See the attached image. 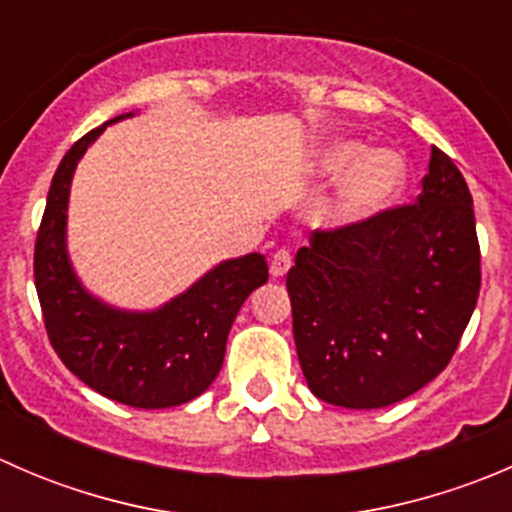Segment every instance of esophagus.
Segmentation results:
<instances>
[{
	"mask_svg": "<svg viewBox=\"0 0 512 512\" xmlns=\"http://www.w3.org/2000/svg\"><path fill=\"white\" fill-rule=\"evenodd\" d=\"M289 267H292V252H289L287 247H280V250H277L275 255H272L270 272L275 277H282V275H287Z\"/></svg>",
	"mask_w": 512,
	"mask_h": 512,
	"instance_id": "1",
	"label": "esophagus"
}]
</instances>
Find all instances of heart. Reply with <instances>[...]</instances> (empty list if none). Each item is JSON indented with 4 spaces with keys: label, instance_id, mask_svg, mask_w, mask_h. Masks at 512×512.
I'll use <instances>...</instances> for the list:
<instances>
[{
    "label": "heart",
    "instance_id": "b5f03b06",
    "mask_svg": "<svg viewBox=\"0 0 512 512\" xmlns=\"http://www.w3.org/2000/svg\"><path fill=\"white\" fill-rule=\"evenodd\" d=\"M366 146L354 141H342L329 146L319 158V173L337 180L349 173L339 195V218L361 220L374 215L391 203L406 180L404 158L391 151L371 153L366 159Z\"/></svg>",
    "mask_w": 512,
    "mask_h": 512
}]
</instances>
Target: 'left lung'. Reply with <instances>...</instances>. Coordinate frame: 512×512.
Returning a JSON list of instances; mask_svg holds the SVG:
<instances>
[{"label": "left lung", "instance_id": "1", "mask_svg": "<svg viewBox=\"0 0 512 512\" xmlns=\"http://www.w3.org/2000/svg\"><path fill=\"white\" fill-rule=\"evenodd\" d=\"M416 203L314 230L287 272L299 366L317 399L391 406L456 354L480 292L466 178L431 148Z\"/></svg>", "mask_w": 512, "mask_h": 512}]
</instances>
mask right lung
I'll use <instances>...</instances> for the list:
<instances>
[{"label": "right lung", "instance_id": "1", "mask_svg": "<svg viewBox=\"0 0 512 512\" xmlns=\"http://www.w3.org/2000/svg\"><path fill=\"white\" fill-rule=\"evenodd\" d=\"M103 128L106 123L61 158L36 232L34 282L46 337L66 369L106 399L136 409L180 406L220 374L232 322L270 270L260 252L223 262L148 314L118 312L86 294L66 257V203L76 163Z\"/></svg>", "mask_w": 512, "mask_h": 512}]
</instances>
